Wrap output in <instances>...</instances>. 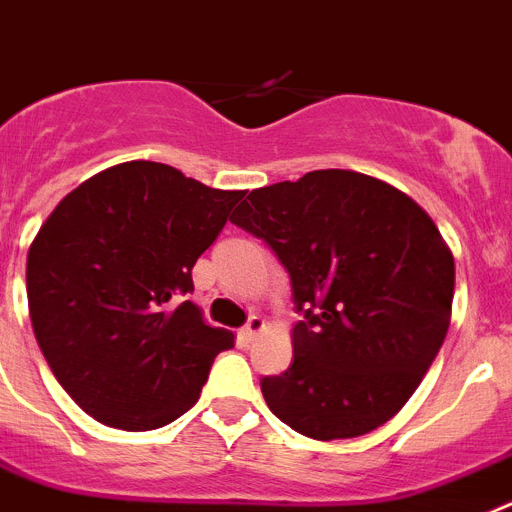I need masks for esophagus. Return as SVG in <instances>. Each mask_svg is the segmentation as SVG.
Returning a JSON list of instances; mask_svg holds the SVG:
<instances>
[{
	"label": "esophagus",
	"mask_w": 512,
	"mask_h": 512,
	"mask_svg": "<svg viewBox=\"0 0 512 512\" xmlns=\"http://www.w3.org/2000/svg\"><path fill=\"white\" fill-rule=\"evenodd\" d=\"M262 330H265V319H262V317H257V314H255V317H250V322L244 324L242 335L247 337V340H255V337L260 335Z\"/></svg>",
	"instance_id": "34e87169"
}]
</instances>
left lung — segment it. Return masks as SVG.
<instances>
[{
    "label": "left lung",
    "instance_id": "obj_1",
    "mask_svg": "<svg viewBox=\"0 0 512 512\" xmlns=\"http://www.w3.org/2000/svg\"><path fill=\"white\" fill-rule=\"evenodd\" d=\"M231 221L291 275L293 361L260 381L270 412L314 441L358 438L402 410L446 340L453 255L410 195L353 170L257 188Z\"/></svg>",
    "mask_w": 512,
    "mask_h": 512
}]
</instances>
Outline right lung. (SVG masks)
Segmentation results:
<instances>
[{"label": "right lung", "mask_w": 512, "mask_h": 512, "mask_svg": "<svg viewBox=\"0 0 512 512\" xmlns=\"http://www.w3.org/2000/svg\"><path fill=\"white\" fill-rule=\"evenodd\" d=\"M242 195L136 159L84 180L35 234L25 273L35 340L97 422L157 430L198 402L234 335L180 296Z\"/></svg>", "instance_id": "1"}]
</instances>
